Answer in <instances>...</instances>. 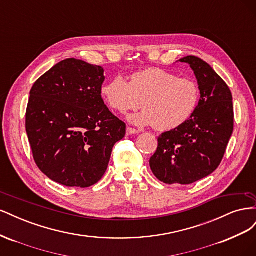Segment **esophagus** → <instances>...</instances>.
Returning a JSON list of instances; mask_svg holds the SVG:
<instances>
[{
    "label": "esophagus",
    "instance_id": "1",
    "mask_svg": "<svg viewBox=\"0 0 256 256\" xmlns=\"http://www.w3.org/2000/svg\"><path fill=\"white\" fill-rule=\"evenodd\" d=\"M126 134H127V136L136 134H138V130H136V129H134V128H131V127H127Z\"/></svg>",
    "mask_w": 256,
    "mask_h": 256
}]
</instances>
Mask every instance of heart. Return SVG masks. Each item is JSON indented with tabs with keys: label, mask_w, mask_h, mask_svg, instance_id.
I'll use <instances>...</instances> for the list:
<instances>
[{
	"label": "heart",
	"mask_w": 256,
	"mask_h": 256,
	"mask_svg": "<svg viewBox=\"0 0 256 256\" xmlns=\"http://www.w3.org/2000/svg\"><path fill=\"white\" fill-rule=\"evenodd\" d=\"M100 92L106 104L122 114L138 109L142 102L144 110L130 116V122L152 125L159 131L182 126L194 113L200 100L196 82L154 67L132 74L129 82L115 76Z\"/></svg>",
	"instance_id": "1"
}]
</instances>
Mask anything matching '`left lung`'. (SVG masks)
<instances>
[{
    "mask_svg": "<svg viewBox=\"0 0 256 256\" xmlns=\"http://www.w3.org/2000/svg\"><path fill=\"white\" fill-rule=\"evenodd\" d=\"M196 76L200 98L191 118L162 134L150 166L164 184H193L221 164L234 129L233 97L228 84L210 65L196 56L180 58Z\"/></svg>",
    "mask_w": 256,
    "mask_h": 256,
    "instance_id": "1",
    "label": "left lung"
}]
</instances>
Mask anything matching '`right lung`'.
Wrapping results in <instances>:
<instances>
[{
  "label": "right lung",
  "mask_w": 256,
  "mask_h": 256,
  "mask_svg": "<svg viewBox=\"0 0 256 256\" xmlns=\"http://www.w3.org/2000/svg\"><path fill=\"white\" fill-rule=\"evenodd\" d=\"M104 68L67 58L38 79L30 92L26 129L35 164L51 180L88 188L106 171L126 124L102 98Z\"/></svg>",
  "instance_id": "obj_1"
}]
</instances>
